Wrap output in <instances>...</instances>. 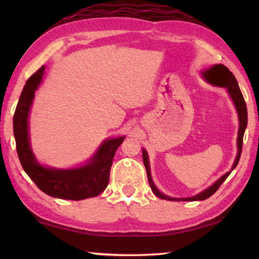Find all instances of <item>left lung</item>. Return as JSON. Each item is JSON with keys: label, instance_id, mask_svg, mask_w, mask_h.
Returning a JSON list of instances; mask_svg holds the SVG:
<instances>
[{"label": "left lung", "instance_id": "obj_1", "mask_svg": "<svg viewBox=\"0 0 259 259\" xmlns=\"http://www.w3.org/2000/svg\"><path fill=\"white\" fill-rule=\"evenodd\" d=\"M205 73H209L210 75H212L210 82H211L213 85L226 88L227 91H229L230 96H231L232 100H233V103L235 105L236 111H238L239 123H240L239 124V133H238V140H236V144H238V155H236V157H235V161L233 163V166H232L231 171L226 172L224 176H222L216 183H213L211 186L208 187L207 190H204L203 192L199 193V194L192 196V198L178 199V198H170V196H168V195L162 194V193L159 190H157L156 186L154 185V183H153V181H152L150 162H148L147 152L145 150H143V161H144V165H145V168H146L148 183H150V186L152 188L153 193H154L156 196H159L160 199L169 200V201H202V200L208 199L213 194L214 192L218 190L219 186H221L222 184L224 183L225 179L230 176L232 170H234L235 166L238 165V163H239L241 152H242L243 135H244V131H245V128H247V123H248V113H247V106H245L244 98H243L242 94H241V90H240L238 81H236L235 76L233 75V74H232V72L230 71L229 68L224 66V65H222V64L213 65V66L210 69H208V72H205ZM204 75H205V74H204Z\"/></svg>", "mask_w": 259, "mask_h": 259}]
</instances>
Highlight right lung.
Masks as SVG:
<instances>
[{"instance_id": "1", "label": "right lung", "mask_w": 259, "mask_h": 259, "mask_svg": "<svg viewBox=\"0 0 259 259\" xmlns=\"http://www.w3.org/2000/svg\"><path fill=\"white\" fill-rule=\"evenodd\" d=\"M45 66L37 69L24 87L14 115V134L18 157L25 172L46 194L65 200L94 198L108 185L109 171L115 152L124 140V136L109 138L91 157L87 164L73 169H55L43 166L35 159L29 144L28 115L34 93L42 82Z\"/></svg>"}]
</instances>
